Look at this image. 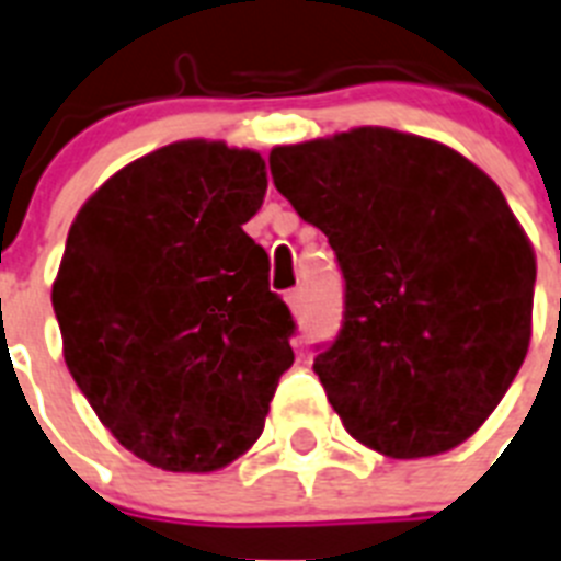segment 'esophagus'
I'll list each match as a JSON object with an SVG mask.
<instances>
[{
	"label": "esophagus",
	"instance_id": "1",
	"mask_svg": "<svg viewBox=\"0 0 561 561\" xmlns=\"http://www.w3.org/2000/svg\"><path fill=\"white\" fill-rule=\"evenodd\" d=\"M285 302H288V308L294 313H302V308H305V294H302V288H294V290H288V294H285Z\"/></svg>",
	"mask_w": 561,
	"mask_h": 561
}]
</instances>
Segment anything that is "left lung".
Masks as SVG:
<instances>
[{
	"label": "left lung",
	"mask_w": 561,
	"mask_h": 561,
	"mask_svg": "<svg viewBox=\"0 0 561 561\" xmlns=\"http://www.w3.org/2000/svg\"><path fill=\"white\" fill-rule=\"evenodd\" d=\"M271 175L343 267V331L313 371L348 435L400 461L472 438L533 334L536 253L499 184L383 126L273 147Z\"/></svg>",
	"instance_id": "1"
}]
</instances>
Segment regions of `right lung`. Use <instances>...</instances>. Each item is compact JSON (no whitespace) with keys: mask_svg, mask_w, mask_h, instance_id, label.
<instances>
[{"mask_svg":"<svg viewBox=\"0 0 561 561\" xmlns=\"http://www.w3.org/2000/svg\"><path fill=\"white\" fill-rule=\"evenodd\" d=\"M265 190L253 149L178 140L103 181L68 230L51 288L62 357L100 423L158 470L241 458L294 366L288 305L241 230Z\"/></svg>","mask_w":561,"mask_h":561,"instance_id":"add662e5","label":"right lung"}]
</instances>
